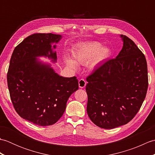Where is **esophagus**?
<instances>
[{"label":"esophagus","instance_id":"esophagus-1","mask_svg":"<svg viewBox=\"0 0 155 155\" xmlns=\"http://www.w3.org/2000/svg\"><path fill=\"white\" fill-rule=\"evenodd\" d=\"M86 84H87V82L85 81L84 79L83 78H81L79 81H78V87L81 88H84L86 87Z\"/></svg>","mask_w":155,"mask_h":155}]
</instances>
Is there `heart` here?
Listing matches in <instances>:
<instances>
[{
  "label": "heart",
  "instance_id": "b5f03b06",
  "mask_svg": "<svg viewBox=\"0 0 155 155\" xmlns=\"http://www.w3.org/2000/svg\"><path fill=\"white\" fill-rule=\"evenodd\" d=\"M111 51L108 47H101V45L97 42H84L81 44L73 52L74 61L70 58H66V63L72 69L77 68L78 64H84L88 61V67L94 69L110 57Z\"/></svg>",
  "mask_w": 155,
  "mask_h": 155
}]
</instances>
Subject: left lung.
<instances>
[{
	"label": "left lung",
	"instance_id": "8db88e82",
	"mask_svg": "<svg viewBox=\"0 0 155 155\" xmlns=\"http://www.w3.org/2000/svg\"><path fill=\"white\" fill-rule=\"evenodd\" d=\"M123 47L87 78V111L97 126L110 129L130 122L139 110L148 88L145 57L134 42L120 35Z\"/></svg>",
	"mask_w": 155,
	"mask_h": 155
}]
</instances>
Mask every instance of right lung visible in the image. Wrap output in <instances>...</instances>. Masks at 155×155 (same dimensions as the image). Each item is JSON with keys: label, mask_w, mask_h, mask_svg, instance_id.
I'll use <instances>...</instances> for the list:
<instances>
[{"label": "right lung", "mask_w": 155, "mask_h": 155, "mask_svg": "<svg viewBox=\"0 0 155 155\" xmlns=\"http://www.w3.org/2000/svg\"><path fill=\"white\" fill-rule=\"evenodd\" d=\"M62 36L36 33L25 38L13 51L7 73L10 97L16 113L38 126H49L60 119L71 95L78 89L77 77H63L51 65L38 61L47 57L57 61L52 43Z\"/></svg>", "instance_id": "obj_1"}]
</instances>
